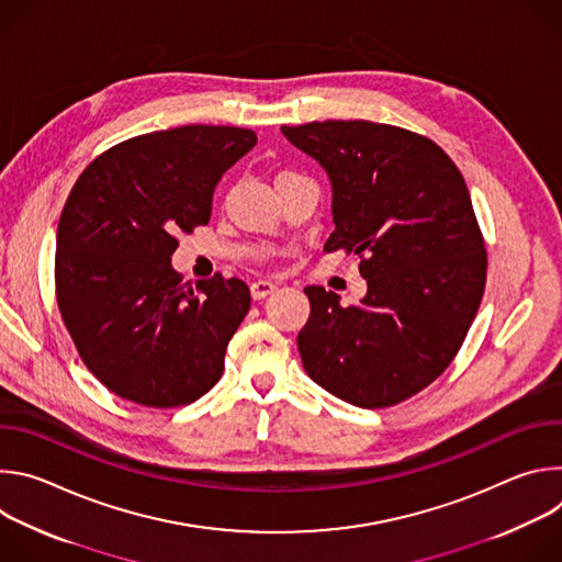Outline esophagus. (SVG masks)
Masks as SVG:
<instances>
[{
	"label": "esophagus",
	"mask_w": 562,
	"mask_h": 562,
	"mask_svg": "<svg viewBox=\"0 0 562 562\" xmlns=\"http://www.w3.org/2000/svg\"><path fill=\"white\" fill-rule=\"evenodd\" d=\"M276 289H278V284H273L271 280H256V282H251L254 300H262V297L271 295Z\"/></svg>",
	"instance_id": "1"
}]
</instances>
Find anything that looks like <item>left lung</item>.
<instances>
[{"instance_id": "1", "label": "left lung", "mask_w": 562, "mask_h": 562, "mask_svg": "<svg viewBox=\"0 0 562 562\" xmlns=\"http://www.w3.org/2000/svg\"><path fill=\"white\" fill-rule=\"evenodd\" d=\"M282 135L331 180L325 251L358 256L367 280L351 306L304 289L302 364L349 405L403 403L449 367L485 293L487 251L464 178L436 142L391 124L327 120Z\"/></svg>"}]
</instances>
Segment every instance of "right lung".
I'll return each instance as SVG.
<instances>
[{
  "label": "right lung",
  "instance_id": "right-lung-1",
  "mask_svg": "<svg viewBox=\"0 0 562 562\" xmlns=\"http://www.w3.org/2000/svg\"><path fill=\"white\" fill-rule=\"evenodd\" d=\"M256 142L237 126L155 131L77 178L57 226V306L79 358L115 395L171 409L220 380L249 286L215 273L187 289L171 256L178 233L209 222L220 178Z\"/></svg>",
  "mask_w": 562,
  "mask_h": 562
}]
</instances>
